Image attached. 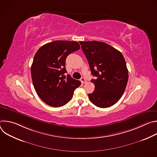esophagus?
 <instances>
[{
  "label": "esophagus",
  "instance_id": "1",
  "mask_svg": "<svg viewBox=\"0 0 157 157\" xmlns=\"http://www.w3.org/2000/svg\"><path fill=\"white\" fill-rule=\"evenodd\" d=\"M80 81H81V82L82 83V84H84V83H86V79L84 78V77H82L81 79H80Z\"/></svg>",
  "mask_w": 157,
  "mask_h": 157
}]
</instances>
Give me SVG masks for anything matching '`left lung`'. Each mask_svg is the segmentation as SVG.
I'll return each instance as SVG.
<instances>
[{
    "label": "left lung",
    "instance_id": "8db88e82",
    "mask_svg": "<svg viewBox=\"0 0 157 157\" xmlns=\"http://www.w3.org/2000/svg\"><path fill=\"white\" fill-rule=\"evenodd\" d=\"M89 63L95 89L88 97L101 108L115 104L122 97L128 81V70L122 54L109 44L98 41H79Z\"/></svg>",
    "mask_w": 157,
    "mask_h": 157
}]
</instances>
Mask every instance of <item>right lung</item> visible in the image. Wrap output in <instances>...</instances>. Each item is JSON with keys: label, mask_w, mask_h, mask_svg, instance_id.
<instances>
[{"label": "right lung", "mask_w": 157, "mask_h": 157, "mask_svg": "<svg viewBox=\"0 0 157 157\" xmlns=\"http://www.w3.org/2000/svg\"><path fill=\"white\" fill-rule=\"evenodd\" d=\"M80 49L77 41L57 40L44 44L36 52L31 66L35 91L41 99L55 107H61L72 98L81 82L66 76V58Z\"/></svg>", "instance_id": "add662e5"}]
</instances>
